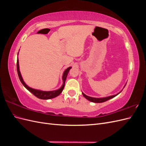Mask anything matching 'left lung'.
I'll return each instance as SVG.
<instances>
[{"mask_svg":"<svg viewBox=\"0 0 146 146\" xmlns=\"http://www.w3.org/2000/svg\"><path fill=\"white\" fill-rule=\"evenodd\" d=\"M125 85L124 86V87L125 86ZM123 87V88H124ZM121 91H120L119 92V93L115 94V95H113V96H108V97H105V98H92V97H90V96H86V94H85L83 93V92H82V94L83 96L85 97V98L88 100L89 101H91L92 102H94V103H102V102H106L107 101L110 99H111L113 98H114V97H116L117 95H118L119 93H121Z\"/></svg>","mask_w":146,"mask_h":146,"instance_id":"8db88e82","label":"left lung"}]
</instances>
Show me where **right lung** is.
<instances>
[{"label": "right lung", "mask_w": 146, "mask_h": 146, "mask_svg": "<svg viewBox=\"0 0 146 146\" xmlns=\"http://www.w3.org/2000/svg\"><path fill=\"white\" fill-rule=\"evenodd\" d=\"M19 54H17V55ZM72 68V67H69L67 69H66L63 74L62 76V80H63V85L61 86L59 89L54 90V91H42V90H36V89H33L32 88L29 87L27 84H26L23 78V77L21 76V74L19 70V60H18V56L17 58V74H18V76L19 78V80L21 82L22 84L24 85V86L29 90L30 92L36 97V98L40 99H44V100H47V99H50L55 98L56 97L59 96L61 92L63 91L64 88V84L66 82V79L67 78L68 74L69 72V70Z\"/></svg>", "instance_id": "1"}]
</instances>
